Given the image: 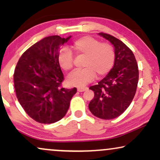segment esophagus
<instances>
[{
    "mask_svg": "<svg viewBox=\"0 0 160 160\" xmlns=\"http://www.w3.org/2000/svg\"><path fill=\"white\" fill-rule=\"evenodd\" d=\"M87 89H88V87H78L77 88L78 92H84L87 90Z\"/></svg>",
    "mask_w": 160,
    "mask_h": 160,
    "instance_id": "34e87169",
    "label": "esophagus"
}]
</instances>
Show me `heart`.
<instances>
[{
    "mask_svg": "<svg viewBox=\"0 0 160 160\" xmlns=\"http://www.w3.org/2000/svg\"><path fill=\"white\" fill-rule=\"evenodd\" d=\"M72 48L77 55L84 56L83 67L68 77L67 82L71 86L83 87L95 78L108 74L114 64L115 52L112 46L100 41L92 36H86L76 39L72 43ZM74 57L68 49L60 50L58 62L65 71H70L73 66Z\"/></svg>",
    "mask_w": 160,
    "mask_h": 160,
    "instance_id": "obj_1",
    "label": "heart"
}]
</instances>
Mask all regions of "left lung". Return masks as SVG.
Wrapping results in <instances>:
<instances>
[{
	"label": "left lung",
	"mask_w": 160,
	"mask_h": 160,
	"mask_svg": "<svg viewBox=\"0 0 160 160\" xmlns=\"http://www.w3.org/2000/svg\"><path fill=\"white\" fill-rule=\"evenodd\" d=\"M99 35L113 45L115 61L108 75L89 87L95 96L89 108L100 119H112L123 113L132 101L138 82V67L134 54L122 41L103 32Z\"/></svg>",
	"instance_id": "obj_1"
}]
</instances>
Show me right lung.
Wrapping results in <instances>:
<instances>
[{
	"label": "right lung",
	"mask_w": 160,
	"mask_h": 160,
	"mask_svg": "<svg viewBox=\"0 0 160 160\" xmlns=\"http://www.w3.org/2000/svg\"><path fill=\"white\" fill-rule=\"evenodd\" d=\"M46 37L22 54L14 73L17 98L30 117L41 124L62 119L77 89L61 87L64 76L58 62L60 47L71 38Z\"/></svg>",
	"instance_id": "1"
}]
</instances>
